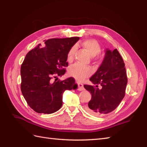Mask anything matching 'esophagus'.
I'll return each mask as SVG.
<instances>
[{
  "label": "esophagus",
  "instance_id": "esophagus-1",
  "mask_svg": "<svg viewBox=\"0 0 147 147\" xmlns=\"http://www.w3.org/2000/svg\"><path fill=\"white\" fill-rule=\"evenodd\" d=\"M78 85V90H80V91H83V90H85V88H84L83 85L81 83H77Z\"/></svg>",
  "mask_w": 147,
  "mask_h": 147
}]
</instances>
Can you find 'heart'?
Returning <instances> with one entry per match:
<instances>
[{"instance_id": "obj_1", "label": "heart", "mask_w": 147, "mask_h": 147, "mask_svg": "<svg viewBox=\"0 0 147 147\" xmlns=\"http://www.w3.org/2000/svg\"><path fill=\"white\" fill-rule=\"evenodd\" d=\"M82 47L87 51L91 57H93L95 60H100L102 59V57L98 55L100 52V45L96 40L94 39H88L84 40L81 43ZM74 54H75V47H73L69 51L67 55V61L71 62L74 60ZM98 56H96V55ZM92 69L90 66L82 65L79 64H74L69 69V74L73 77L76 80L83 81L86 78L89 77L92 74Z\"/></svg>"}]
</instances>
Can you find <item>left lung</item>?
<instances>
[{
    "label": "left lung",
    "instance_id": "8db88e82",
    "mask_svg": "<svg viewBox=\"0 0 147 147\" xmlns=\"http://www.w3.org/2000/svg\"><path fill=\"white\" fill-rule=\"evenodd\" d=\"M90 80L95 85H84L92 94L86 111L93 115H103L115 110L125 96L127 83L125 64L116 49L106 50L104 61Z\"/></svg>",
    "mask_w": 147,
    "mask_h": 147
}]
</instances>
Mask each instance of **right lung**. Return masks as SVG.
<instances>
[{"label":"right lung","mask_w":147,"mask_h":147,"mask_svg":"<svg viewBox=\"0 0 147 147\" xmlns=\"http://www.w3.org/2000/svg\"><path fill=\"white\" fill-rule=\"evenodd\" d=\"M79 39V37L49 39L44 45L38 44L26 54L21 67V90L34 111L54 113L62 107L65 90L77 88L72 77L62 81L52 80L65 74V67L68 66L67 53Z\"/></svg>","instance_id":"1"}]
</instances>
